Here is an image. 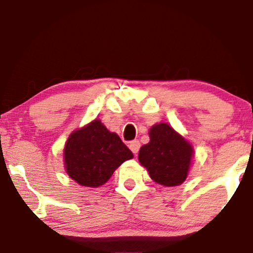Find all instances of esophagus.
I'll list each match as a JSON object with an SVG mask.
<instances>
[{"label":"esophagus","instance_id":"esophagus-1","mask_svg":"<svg viewBox=\"0 0 253 253\" xmlns=\"http://www.w3.org/2000/svg\"><path fill=\"white\" fill-rule=\"evenodd\" d=\"M129 149H130V151H132L133 153H134V155H136V153H138L139 149H140V143H139L138 140L130 141V143H129Z\"/></svg>","mask_w":253,"mask_h":253}]
</instances>
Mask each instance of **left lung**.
Returning a JSON list of instances; mask_svg holds the SVG:
<instances>
[{
  "mask_svg": "<svg viewBox=\"0 0 253 253\" xmlns=\"http://www.w3.org/2000/svg\"><path fill=\"white\" fill-rule=\"evenodd\" d=\"M150 143L139 151V162L150 177L165 187H175L185 181L190 168L193 149L168 124L155 125L150 129Z\"/></svg>",
  "mask_w": 253,
  "mask_h": 253,
  "instance_id": "1",
  "label": "left lung"
}]
</instances>
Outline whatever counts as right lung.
I'll return each instance as SVG.
<instances>
[{"label": "right lung", "instance_id": "right-lung-1", "mask_svg": "<svg viewBox=\"0 0 253 253\" xmlns=\"http://www.w3.org/2000/svg\"><path fill=\"white\" fill-rule=\"evenodd\" d=\"M132 157V151L120 136L109 132L100 120L75 130L64 149L68 175L81 185L91 188L104 184L115 169Z\"/></svg>", "mask_w": 253, "mask_h": 253}]
</instances>
